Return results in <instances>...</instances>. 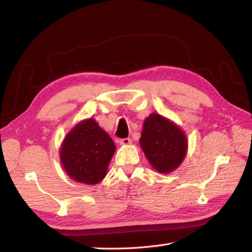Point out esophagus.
Here are the masks:
<instances>
[{"label":"esophagus","mask_w":252,"mask_h":252,"mask_svg":"<svg viewBox=\"0 0 252 252\" xmlns=\"http://www.w3.org/2000/svg\"><path fill=\"white\" fill-rule=\"evenodd\" d=\"M119 143H120V145H129V144H131V139H129V138L121 139L119 141Z\"/></svg>","instance_id":"obj_1"}]
</instances>
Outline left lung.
Returning a JSON list of instances; mask_svg holds the SVG:
<instances>
[{"mask_svg":"<svg viewBox=\"0 0 252 252\" xmlns=\"http://www.w3.org/2000/svg\"><path fill=\"white\" fill-rule=\"evenodd\" d=\"M140 143L150 164L162 173L179 167L187 151L186 135L177 125L157 113L145 120Z\"/></svg>","mask_w":252,"mask_h":252,"instance_id":"left-lung-1","label":"left lung"}]
</instances>
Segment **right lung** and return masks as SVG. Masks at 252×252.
<instances>
[{
	"label": "right lung",
	"instance_id": "right-lung-1",
	"mask_svg": "<svg viewBox=\"0 0 252 252\" xmlns=\"http://www.w3.org/2000/svg\"><path fill=\"white\" fill-rule=\"evenodd\" d=\"M116 145L108 133L94 119H89L66 135L60 157L72 180L94 185L105 178Z\"/></svg>",
	"mask_w": 252,
	"mask_h": 252
}]
</instances>
